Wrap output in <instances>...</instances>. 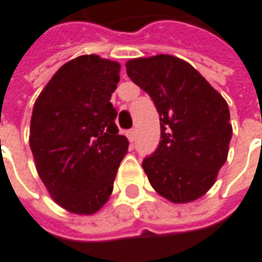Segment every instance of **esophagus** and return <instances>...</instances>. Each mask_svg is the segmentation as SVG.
Masks as SVG:
<instances>
[{"instance_id":"obj_1","label":"esophagus","mask_w":262,"mask_h":262,"mask_svg":"<svg viewBox=\"0 0 262 262\" xmlns=\"http://www.w3.org/2000/svg\"><path fill=\"white\" fill-rule=\"evenodd\" d=\"M127 137H128V140L133 143V141L135 140V137H137V131H135V129H129V131L127 133Z\"/></svg>"}]
</instances>
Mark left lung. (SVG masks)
Listing matches in <instances>:
<instances>
[{"label": "left lung", "mask_w": 262, "mask_h": 262, "mask_svg": "<svg viewBox=\"0 0 262 262\" xmlns=\"http://www.w3.org/2000/svg\"><path fill=\"white\" fill-rule=\"evenodd\" d=\"M128 78L150 95L161 141L143 168L152 189L171 203H190L215 184L232 137L224 96L190 63L171 54L125 63Z\"/></svg>", "instance_id": "8db88e82"}]
</instances>
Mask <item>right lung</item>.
I'll return each instance as SVG.
<instances>
[{
  "instance_id": "add662e5",
  "label": "right lung",
  "mask_w": 262,
  "mask_h": 262,
  "mask_svg": "<svg viewBox=\"0 0 262 262\" xmlns=\"http://www.w3.org/2000/svg\"><path fill=\"white\" fill-rule=\"evenodd\" d=\"M121 64L96 54L64 63L33 106L30 148L49 194L75 215L108 202L128 140L118 134L110 102Z\"/></svg>"
}]
</instances>
